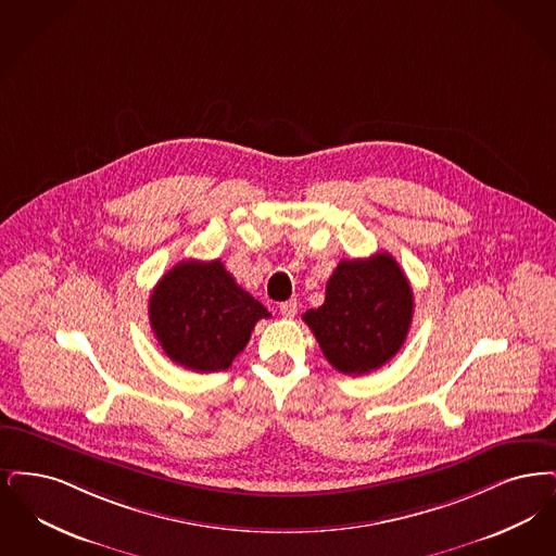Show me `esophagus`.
<instances>
[{"mask_svg": "<svg viewBox=\"0 0 556 556\" xmlns=\"http://www.w3.org/2000/svg\"><path fill=\"white\" fill-rule=\"evenodd\" d=\"M280 314L285 315V317H294V314H296V301L290 299V301L280 303Z\"/></svg>", "mask_w": 556, "mask_h": 556, "instance_id": "34e87169", "label": "esophagus"}]
</instances>
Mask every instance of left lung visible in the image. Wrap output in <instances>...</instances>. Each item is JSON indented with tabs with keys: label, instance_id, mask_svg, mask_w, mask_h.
I'll return each mask as SVG.
<instances>
[{
	"label": "left lung",
	"instance_id": "left-lung-1",
	"mask_svg": "<svg viewBox=\"0 0 556 556\" xmlns=\"http://www.w3.org/2000/svg\"><path fill=\"white\" fill-rule=\"evenodd\" d=\"M321 353L346 376L390 362L413 319V290L390 253L342 260L326 285L321 307L303 314Z\"/></svg>",
	"mask_w": 556,
	"mask_h": 556
}]
</instances>
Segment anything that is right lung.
<instances>
[{"label": "right lung", "mask_w": 556, "mask_h": 556, "mask_svg": "<svg viewBox=\"0 0 556 556\" xmlns=\"http://www.w3.org/2000/svg\"><path fill=\"white\" fill-rule=\"evenodd\" d=\"M266 307L242 290L224 264L187 260L149 296V321L169 359L193 371L228 369Z\"/></svg>", "instance_id": "right-lung-1"}]
</instances>
